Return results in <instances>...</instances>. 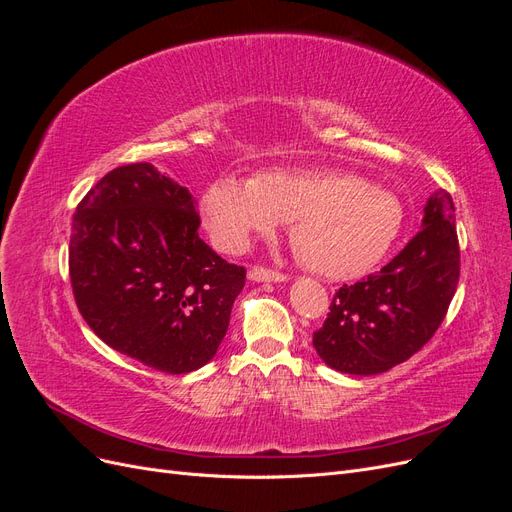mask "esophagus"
<instances>
[{
  "label": "esophagus",
  "mask_w": 512,
  "mask_h": 512,
  "mask_svg": "<svg viewBox=\"0 0 512 512\" xmlns=\"http://www.w3.org/2000/svg\"><path fill=\"white\" fill-rule=\"evenodd\" d=\"M252 282H286L288 275L280 273V271H273L267 267H252L250 273H247Z\"/></svg>",
  "instance_id": "esophagus-1"
}]
</instances>
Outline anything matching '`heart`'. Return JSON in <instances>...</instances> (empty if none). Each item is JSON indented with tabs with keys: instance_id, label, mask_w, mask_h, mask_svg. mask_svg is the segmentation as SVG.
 Segmentation results:
<instances>
[{
	"instance_id": "heart-1",
	"label": "heart",
	"mask_w": 512,
	"mask_h": 512,
	"mask_svg": "<svg viewBox=\"0 0 512 512\" xmlns=\"http://www.w3.org/2000/svg\"><path fill=\"white\" fill-rule=\"evenodd\" d=\"M200 211L215 245L232 254L288 220L303 265L331 280L374 269L404 224V205L393 192L324 168L267 170L252 181L220 177L209 183Z\"/></svg>"
}]
</instances>
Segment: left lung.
<instances>
[{
  "label": "left lung",
  "instance_id": "obj_1",
  "mask_svg": "<svg viewBox=\"0 0 512 512\" xmlns=\"http://www.w3.org/2000/svg\"><path fill=\"white\" fill-rule=\"evenodd\" d=\"M459 282L455 205L436 192L423 228L389 265L335 292L314 348L331 369L374 376L408 361L442 324Z\"/></svg>",
  "mask_w": 512,
  "mask_h": 512
}]
</instances>
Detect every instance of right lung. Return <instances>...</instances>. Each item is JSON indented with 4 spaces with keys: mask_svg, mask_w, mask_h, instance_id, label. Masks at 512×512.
I'll use <instances>...</instances> for the list:
<instances>
[{
    "mask_svg": "<svg viewBox=\"0 0 512 512\" xmlns=\"http://www.w3.org/2000/svg\"><path fill=\"white\" fill-rule=\"evenodd\" d=\"M188 188L149 162L119 166L79 203L70 235L76 307L104 344L166 374L209 363L245 269L198 235Z\"/></svg>",
    "mask_w": 512,
    "mask_h": 512,
    "instance_id": "1",
    "label": "right lung"
}]
</instances>
